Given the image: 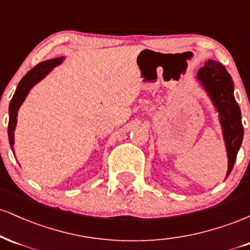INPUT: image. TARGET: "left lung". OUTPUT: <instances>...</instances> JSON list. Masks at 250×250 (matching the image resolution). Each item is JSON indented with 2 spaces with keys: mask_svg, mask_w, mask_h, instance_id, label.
Returning <instances> with one entry per match:
<instances>
[{
  "mask_svg": "<svg viewBox=\"0 0 250 250\" xmlns=\"http://www.w3.org/2000/svg\"><path fill=\"white\" fill-rule=\"evenodd\" d=\"M196 80L202 85L203 90L207 93L219 114L228 157L227 179L233 170L237 151L243 140L241 110L234 97V82L226 68L220 62L213 60H208L206 64L197 71Z\"/></svg>",
  "mask_w": 250,
  "mask_h": 250,
  "instance_id": "1",
  "label": "left lung"
}]
</instances>
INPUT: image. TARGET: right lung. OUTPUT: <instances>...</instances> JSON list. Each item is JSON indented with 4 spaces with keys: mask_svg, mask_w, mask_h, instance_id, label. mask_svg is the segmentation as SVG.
Instances as JSON below:
<instances>
[{
    "mask_svg": "<svg viewBox=\"0 0 250 250\" xmlns=\"http://www.w3.org/2000/svg\"><path fill=\"white\" fill-rule=\"evenodd\" d=\"M63 60H64V57L62 56L39 63L35 68H33V69L28 71V73L22 77L19 85H17L13 99H11V101L9 103V123H8V137H9V143L11 150L13 151V146L14 143H15L14 142V131H15L17 123V111H19L22 103L24 102L25 97L29 94L30 89L33 88L36 83L42 81L54 68L61 64Z\"/></svg>",
    "mask_w": 250,
    "mask_h": 250,
    "instance_id": "add662e5",
    "label": "right lung"
}]
</instances>
